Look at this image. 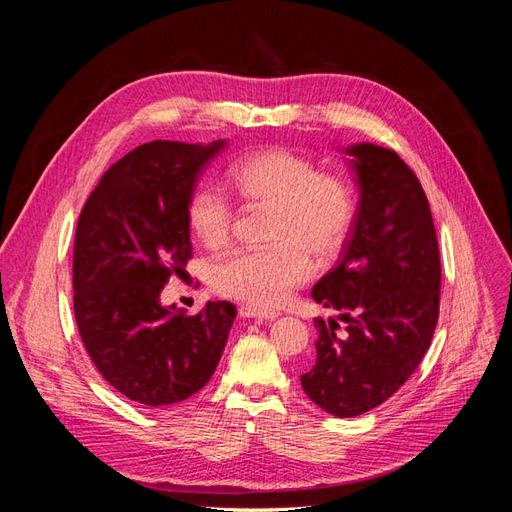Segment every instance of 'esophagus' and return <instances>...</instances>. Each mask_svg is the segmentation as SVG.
<instances>
[{"mask_svg": "<svg viewBox=\"0 0 512 512\" xmlns=\"http://www.w3.org/2000/svg\"><path fill=\"white\" fill-rule=\"evenodd\" d=\"M238 315L240 317H255V319H276L280 315V311H274V309H259V307H253V305H240L238 307Z\"/></svg>", "mask_w": 512, "mask_h": 512, "instance_id": "esophagus-1", "label": "esophagus"}]
</instances>
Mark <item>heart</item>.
<instances>
[{
  "instance_id": "1",
  "label": "heart",
  "mask_w": 512,
  "mask_h": 512,
  "mask_svg": "<svg viewBox=\"0 0 512 512\" xmlns=\"http://www.w3.org/2000/svg\"><path fill=\"white\" fill-rule=\"evenodd\" d=\"M234 193L247 203L272 205L270 247L238 249L215 259L211 286L224 297L259 309L278 307L313 274V253L334 257L351 232L355 197L351 186L321 174L311 159L288 149H267L240 159L228 170ZM186 222L209 249L232 236L234 207L211 184H199L186 201Z\"/></svg>"
}]
</instances>
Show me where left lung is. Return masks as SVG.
I'll return each instance as SVG.
<instances>
[{"instance_id":"left-lung-1","label":"left lung","mask_w":512,"mask_h":512,"mask_svg":"<svg viewBox=\"0 0 512 512\" xmlns=\"http://www.w3.org/2000/svg\"><path fill=\"white\" fill-rule=\"evenodd\" d=\"M359 207L340 259L313 286L338 311L315 319L313 367L305 394L336 417L363 415L388 400L425 357L440 315V251L427 197L396 151L371 143L346 149Z\"/></svg>"}]
</instances>
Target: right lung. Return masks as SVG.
Returning a JSON list of instances; mask_svg holds the SVG:
<instances>
[{
  "instance_id": "1",
  "label": "right lung",
  "mask_w": 512,
  "mask_h": 512,
  "mask_svg": "<svg viewBox=\"0 0 512 512\" xmlns=\"http://www.w3.org/2000/svg\"><path fill=\"white\" fill-rule=\"evenodd\" d=\"M226 141H151L103 174L74 238V317L103 378L145 407L199 392L218 367L236 307L209 301L197 315L159 294L193 257L186 201Z\"/></svg>"
}]
</instances>
